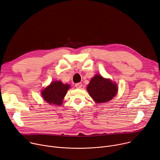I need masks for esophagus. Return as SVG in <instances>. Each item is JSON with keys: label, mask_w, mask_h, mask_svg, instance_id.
Here are the masks:
<instances>
[{"label": "esophagus", "mask_w": 160, "mask_h": 160, "mask_svg": "<svg viewBox=\"0 0 160 160\" xmlns=\"http://www.w3.org/2000/svg\"><path fill=\"white\" fill-rule=\"evenodd\" d=\"M75 87L78 88H81L82 87V83H77L75 84Z\"/></svg>", "instance_id": "34e87169"}]
</instances>
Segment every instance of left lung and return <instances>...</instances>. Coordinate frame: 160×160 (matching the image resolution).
<instances>
[{"mask_svg": "<svg viewBox=\"0 0 160 160\" xmlns=\"http://www.w3.org/2000/svg\"><path fill=\"white\" fill-rule=\"evenodd\" d=\"M117 86L109 79L96 75L87 86V91L97 103L106 102L112 99L117 93Z\"/></svg>", "mask_w": 160, "mask_h": 160, "instance_id": "left-lung-1", "label": "left lung"}]
</instances>
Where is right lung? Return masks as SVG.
<instances>
[{"instance_id": "1", "label": "right lung", "mask_w": 160, "mask_h": 160, "mask_svg": "<svg viewBox=\"0 0 160 160\" xmlns=\"http://www.w3.org/2000/svg\"><path fill=\"white\" fill-rule=\"evenodd\" d=\"M70 85L63 84L61 81L52 82L50 85L42 90L43 99L49 104L61 105Z\"/></svg>"}]
</instances>
